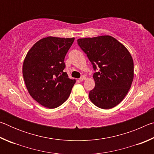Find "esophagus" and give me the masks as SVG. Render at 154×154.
<instances>
[{
    "mask_svg": "<svg viewBox=\"0 0 154 154\" xmlns=\"http://www.w3.org/2000/svg\"><path fill=\"white\" fill-rule=\"evenodd\" d=\"M85 76H83V75H82V77H80V79H79V80L81 81V82H82V81H83V80H85Z\"/></svg>",
    "mask_w": 154,
    "mask_h": 154,
    "instance_id": "34e87169",
    "label": "esophagus"
}]
</instances>
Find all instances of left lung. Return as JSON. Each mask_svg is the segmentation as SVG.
<instances>
[{"mask_svg":"<svg viewBox=\"0 0 154 154\" xmlns=\"http://www.w3.org/2000/svg\"><path fill=\"white\" fill-rule=\"evenodd\" d=\"M77 43L95 71V87L89 93L90 100L103 109L118 105L128 92L133 80L134 63L130 52L108 35L79 38Z\"/></svg>","mask_w":154,"mask_h":154,"instance_id":"8db88e82","label":"left lung"}]
</instances>
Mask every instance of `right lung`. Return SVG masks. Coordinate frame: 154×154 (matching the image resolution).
<instances>
[{"instance_id": "1", "label": "right lung", "mask_w": 154, "mask_h": 154, "mask_svg": "<svg viewBox=\"0 0 154 154\" xmlns=\"http://www.w3.org/2000/svg\"><path fill=\"white\" fill-rule=\"evenodd\" d=\"M74 38L48 36L28 51L22 73L30 95L41 105L54 109L66 101L75 83L64 69V58Z\"/></svg>"}]
</instances>
